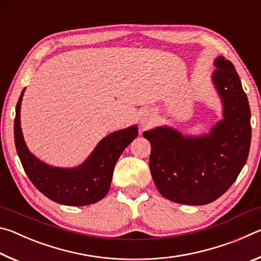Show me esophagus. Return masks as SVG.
<instances>
[{
  "instance_id": "34e87169",
  "label": "esophagus",
  "mask_w": 261,
  "mask_h": 261,
  "mask_svg": "<svg viewBox=\"0 0 261 261\" xmlns=\"http://www.w3.org/2000/svg\"><path fill=\"white\" fill-rule=\"evenodd\" d=\"M153 122V116L152 114H149L148 112H143L140 114V124L143 126H147L149 124H152Z\"/></svg>"
}]
</instances>
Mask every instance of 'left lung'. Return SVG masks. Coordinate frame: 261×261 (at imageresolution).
<instances>
[{
    "instance_id": "left-lung-1",
    "label": "left lung",
    "mask_w": 261,
    "mask_h": 261,
    "mask_svg": "<svg viewBox=\"0 0 261 261\" xmlns=\"http://www.w3.org/2000/svg\"><path fill=\"white\" fill-rule=\"evenodd\" d=\"M212 83L222 102V120L210 134L184 136L158 126L143 136L151 143L149 169L163 197L177 204L206 205L235 182L251 145V112L240 77L230 61L218 56Z\"/></svg>"
}]
</instances>
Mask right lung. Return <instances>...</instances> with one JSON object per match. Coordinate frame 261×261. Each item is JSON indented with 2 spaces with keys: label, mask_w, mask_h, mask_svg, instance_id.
I'll return each instance as SVG.
<instances>
[{
  "label": "right lung",
  "mask_w": 261,
  "mask_h": 261,
  "mask_svg": "<svg viewBox=\"0 0 261 261\" xmlns=\"http://www.w3.org/2000/svg\"><path fill=\"white\" fill-rule=\"evenodd\" d=\"M25 88L16 106L15 144L21 165L31 182L50 200L67 206L91 205L108 193L118 158L138 136L132 125L106 136L82 165L60 168L47 165L26 146L20 127V106Z\"/></svg>",
  "instance_id": "obj_1"
}]
</instances>
